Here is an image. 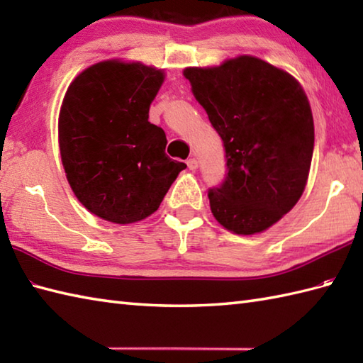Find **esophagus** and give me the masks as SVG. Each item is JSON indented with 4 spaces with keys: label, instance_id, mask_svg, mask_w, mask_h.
Here are the masks:
<instances>
[{
    "label": "esophagus",
    "instance_id": "1",
    "mask_svg": "<svg viewBox=\"0 0 363 363\" xmlns=\"http://www.w3.org/2000/svg\"><path fill=\"white\" fill-rule=\"evenodd\" d=\"M187 167L191 169V172H195V169L198 168V160L195 157L187 159Z\"/></svg>",
    "mask_w": 363,
    "mask_h": 363
}]
</instances>
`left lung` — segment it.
Returning <instances> with one entry per match:
<instances>
[{"label": "left lung", "instance_id": "obj_1", "mask_svg": "<svg viewBox=\"0 0 363 363\" xmlns=\"http://www.w3.org/2000/svg\"><path fill=\"white\" fill-rule=\"evenodd\" d=\"M225 146L226 174L209 190L221 226L251 235L293 209L313 154V117L303 87L265 60L240 56L184 70Z\"/></svg>", "mask_w": 363, "mask_h": 363}]
</instances>
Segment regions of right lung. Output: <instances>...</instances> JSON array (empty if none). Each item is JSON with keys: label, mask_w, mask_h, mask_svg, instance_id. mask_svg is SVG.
Listing matches in <instances>:
<instances>
[{"label": "right lung", "mask_w": 363, "mask_h": 363, "mask_svg": "<svg viewBox=\"0 0 363 363\" xmlns=\"http://www.w3.org/2000/svg\"><path fill=\"white\" fill-rule=\"evenodd\" d=\"M164 70L104 60L70 84L59 146L73 194L96 217L129 225L159 209L184 162L165 154L164 129L148 121Z\"/></svg>", "instance_id": "obj_1"}]
</instances>
